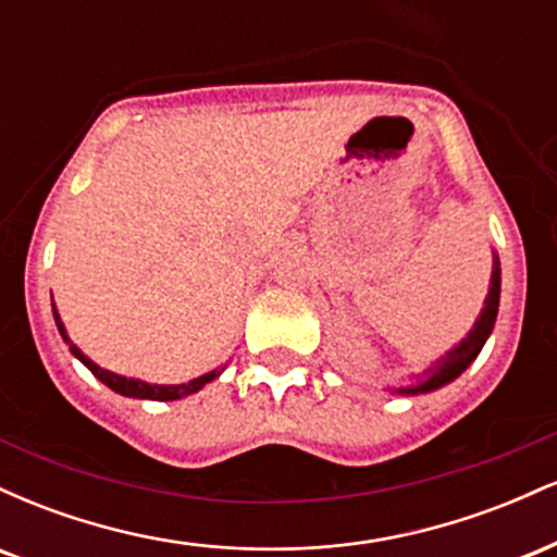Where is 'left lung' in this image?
Segmentation results:
<instances>
[{
	"label": "left lung",
	"instance_id": "8db88e82",
	"mask_svg": "<svg viewBox=\"0 0 557 557\" xmlns=\"http://www.w3.org/2000/svg\"><path fill=\"white\" fill-rule=\"evenodd\" d=\"M497 306H500V257L497 251H492V274H490V290L487 298H484L482 311H479L474 327L466 332V337L458 345H453L450 350H445V356L430 361L424 367V372L417 376V385H406V387H385L387 393L393 395H426L434 393V389L450 385L453 380H458L466 369L474 363V359L482 354L484 343L492 335V327H495L497 319Z\"/></svg>",
	"mask_w": 557,
	"mask_h": 557
}]
</instances>
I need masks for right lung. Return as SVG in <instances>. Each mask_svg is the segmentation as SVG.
Segmentation results:
<instances>
[{
    "label": "right lung",
    "instance_id": "1",
    "mask_svg": "<svg viewBox=\"0 0 557 557\" xmlns=\"http://www.w3.org/2000/svg\"><path fill=\"white\" fill-rule=\"evenodd\" d=\"M52 314H54L57 330H60L62 341H65V345L70 348V354H73L75 359H78V361L83 363V367H86L88 372H91V374L96 376V380L104 382L107 387L114 389V393L125 395V398L159 400V403H162V400H181V398H188V395H194V393H198V389H201V387H207L209 382H214L216 376H220V374L225 372V369H227V363H225V367H216V369H212V372H207V374L196 376V380H190V382H181V385H157V382L138 380V376L114 374V372H110V369H101L99 363H94L91 359H88L86 354H83V350L78 348V345H75L73 341H70V335H67L65 324H62V317H60V311H57L54 300H52Z\"/></svg>",
    "mask_w": 557,
    "mask_h": 557
}]
</instances>
